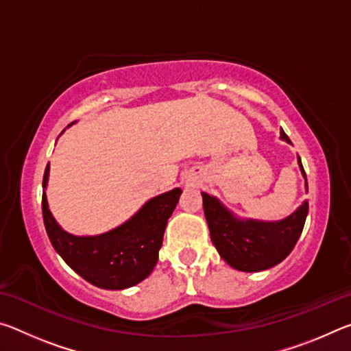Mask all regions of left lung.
<instances>
[{"label":"left lung","instance_id":"obj_1","mask_svg":"<svg viewBox=\"0 0 351 351\" xmlns=\"http://www.w3.org/2000/svg\"><path fill=\"white\" fill-rule=\"evenodd\" d=\"M280 136L283 141L291 142L283 130H280ZM299 164L306 180L300 158ZM305 186L308 190V182ZM203 207L210 239L218 254L232 268L245 272L269 269L287 258L304 230L308 215L306 201L293 215L274 223L254 219L243 221L207 193H203Z\"/></svg>","mask_w":351,"mask_h":351}]
</instances>
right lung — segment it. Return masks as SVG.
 <instances>
[{"label": "right lung", "instance_id": "obj_1", "mask_svg": "<svg viewBox=\"0 0 351 351\" xmlns=\"http://www.w3.org/2000/svg\"><path fill=\"white\" fill-rule=\"evenodd\" d=\"M49 176L46 165L43 187ZM181 189L159 195L110 232L75 237L60 228L51 215L43 190L41 209L47 237L60 257L86 282L104 289H125L144 280L156 266L167 219L180 201Z\"/></svg>", "mask_w": 351, "mask_h": 351}]
</instances>
